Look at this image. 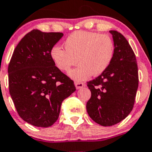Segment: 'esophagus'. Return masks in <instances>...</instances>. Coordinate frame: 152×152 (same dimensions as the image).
I'll return each mask as SVG.
<instances>
[{
  "instance_id": "34e87169",
  "label": "esophagus",
  "mask_w": 152,
  "mask_h": 152,
  "mask_svg": "<svg viewBox=\"0 0 152 152\" xmlns=\"http://www.w3.org/2000/svg\"><path fill=\"white\" fill-rule=\"evenodd\" d=\"M75 86H76V89H79V88L84 87L85 84L83 83H79V82H76L75 83Z\"/></svg>"
}]
</instances>
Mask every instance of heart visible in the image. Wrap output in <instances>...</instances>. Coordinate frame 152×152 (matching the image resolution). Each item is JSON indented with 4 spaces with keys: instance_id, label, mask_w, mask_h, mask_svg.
<instances>
[{
    "instance_id": "b5f03b06",
    "label": "heart",
    "mask_w": 152,
    "mask_h": 152,
    "mask_svg": "<svg viewBox=\"0 0 152 152\" xmlns=\"http://www.w3.org/2000/svg\"><path fill=\"white\" fill-rule=\"evenodd\" d=\"M64 50L55 45L50 51L54 65L63 72H67L78 63L79 66L68 75L75 81H84L91 76L104 73L113 61L114 45L107 35L78 31L69 35L64 42Z\"/></svg>"
}]
</instances>
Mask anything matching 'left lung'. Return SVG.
I'll return each mask as SVG.
<instances>
[{"label":"left lung","instance_id":"8db88e82","mask_svg":"<svg viewBox=\"0 0 152 152\" xmlns=\"http://www.w3.org/2000/svg\"><path fill=\"white\" fill-rule=\"evenodd\" d=\"M114 45L113 61L104 73L87 83L91 93L86 104L95 123L110 126L129 115L133 108L139 86L136 58L125 37L110 30Z\"/></svg>","mask_w":152,"mask_h":152}]
</instances>
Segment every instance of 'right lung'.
Segmentation results:
<instances>
[{
	"mask_svg": "<svg viewBox=\"0 0 152 152\" xmlns=\"http://www.w3.org/2000/svg\"><path fill=\"white\" fill-rule=\"evenodd\" d=\"M63 35L32 30L19 42L8 66L15 107L24 121L35 126H52L63 101L76 91L73 80L57 69L50 56Z\"/></svg>",
	"mask_w": 152,
	"mask_h": 152,
	"instance_id": "add662e5",
	"label": "right lung"
}]
</instances>
